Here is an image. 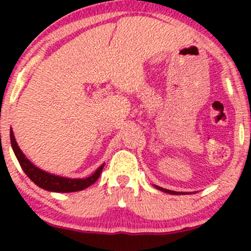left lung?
<instances>
[{
	"label": "left lung",
	"instance_id": "1",
	"mask_svg": "<svg viewBox=\"0 0 251 251\" xmlns=\"http://www.w3.org/2000/svg\"><path fill=\"white\" fill-rule=\"evenodd\" d=\"M155 188H158V189H160V191L166 192V193H170V194H184V193H177V192H174V191H169V189H164V188H161V187H158V186H155Z\"/></svg>",
	"mask_w": 251,
	"mask_h": 251
}]
</instances>
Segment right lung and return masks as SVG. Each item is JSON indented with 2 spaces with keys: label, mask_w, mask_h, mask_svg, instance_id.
I'll use <instances>...</instances> for the list:
<instances>
[{
  "label": "right lung",
  "mask_w": 251,
  "mask_h": 251,
  "mask_svg": "<svg viewBox=\"0 0 251 251\" xmlns=\"http://www.w3.org/2000/svg\"><path fill=\"white\" fill-rule=\"evenodd\" d=\"M11 144L18 161H19L20 166H22L23 171L26 174V176L29 177L35 184H37L40 188H44L50 192L69 193V192L82 191V189L87 188L88 186H91V184H93L96 181H97L100 173H102L103 168H104V164H103V165H100V168L96 170L95 174L91 175L90 177H86V178H67V177L55 176V175L48 174L46 171L36 168V166H35L29 159L25 158L24 153H23V151H20L19 147H18L12 128H11Z\"/></svg>",
  "instance_id": "right-lung-1"
}]
</instances>
